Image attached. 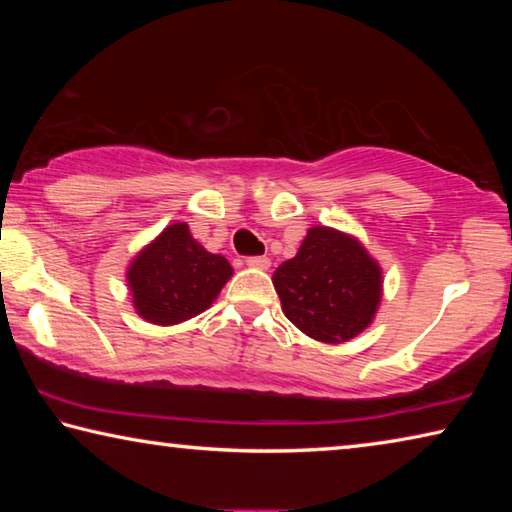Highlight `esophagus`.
<instances>
[{"instance_id": "obj_1", "label": "esophagus", "mask_w": 512, "mask_h": 512, "mask_svg": "<svg viewBox=\"0 0 512 512\" xmlns=\"http://www.w3.org/2000/svg\"><path fill=\"white\" fill-rule=\"evenodd\" d=\"M246 264L253 268H259V271H268V268H271V259H268L266 255H257V257H248Z\"/></svg>"}]
</instances>
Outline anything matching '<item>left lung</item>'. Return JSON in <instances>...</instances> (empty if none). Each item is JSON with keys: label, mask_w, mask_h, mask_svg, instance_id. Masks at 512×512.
<instances>
[{"label": "left lung", "mask_w": 512, "mask_h": 512, "mask_svg": "<svg viewBox=\"0 0 512 512\" xmlns=\"http://www.w3.org/2000/svg\"><path fill=\"white\" fill-rule=\"evenodd\" d=\"M381 282L361 241L325 225L309 228L296 257L273 273L284 316L320 343L359 336L377 314Z\"/></svg>", "instance_id": "1"}]
</instances>
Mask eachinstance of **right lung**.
<instances>
[{"mask_svg":"<svg viewBox=\"0 0 512 512\" xmlns=\"http://www.w3.org/2000/svg\"><path fill=\"white\" fill-rule=\"evenodd\" d=\"M232 277L223 255L207 253L187 223L164 228L128 266L133 307L153 325H178L201 314Z\"/></svg>","mask_w":512,"mask_h":512,"instance_id":"obj_1","label":"right lung"}]
</instances>
